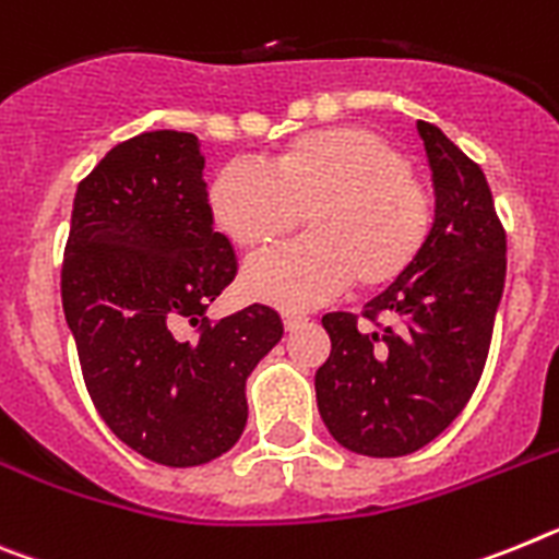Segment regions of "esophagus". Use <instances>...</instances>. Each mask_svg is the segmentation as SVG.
Returning a JSON list of instances; mask_svg holds the SVG:
<instances>
[{
  "instance_id": "esophagus-1",
  "label": "esophagus",
  "mask_w": 559,
  "mask_h": 559,
  "mask_svg": "<svg viewBox=\"0 0 559 559\" xmlns=\"http://www.w3.org/2000/svg\"><path fill=\"white\" fill-rule=\"evenodd\" d=\"M304 323H307V318H304V314H295V312H286L284 314V329H286V332H295V329H300V326H304Z\"/></svg>"
}]
</instances>
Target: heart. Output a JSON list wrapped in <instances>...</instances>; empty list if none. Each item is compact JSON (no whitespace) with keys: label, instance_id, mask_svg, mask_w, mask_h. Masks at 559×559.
<instances>
[{"label":"heart","instance_id":"1","mask_svg":"<svg viewBox=\"0 0 559 559\" xmlns=\"http://www.w3.org/2000/svg\"><path fill=\"white\" fill-rule=\"evenodd\" d=\"M207 207L233 245L255 250L298 225L307 236L259 252L241 270L247 298L278 309H312L354 281L385 289L425 250L433 205L405 154L366 126H329L286 143L270 168L222 165Z\"/></svg>","mask_w":559,"mask_h":559}]
</instances>
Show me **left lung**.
<instances>
[{
  "label": "left lung",
  "mask_w": 559,
  "mask_h": 559,
  "mask_svg": "<svg viewBox=\"0 0 559 559\" xmlns=\"http://www.w3.org/2000/svg\"><path fill=\"white\" fill-rule=\"evenodd\" d=\"M416 129L436 197L425 250L366 304L368 320L391 326L360 332L354 314L323 318L332 354L314 373L329 433L371 459L416 453L461 414L481 380L507 281V233L487 177L433 123Z\"/></svg>",
  "instance_id": "1"
}]
</instances>
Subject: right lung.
<instances>
[{
  "mask_svg": "<svg viewBox=\"0 0 559 559\" xmlns=\"http://www.w3.org/2000/svg\"><path fill=\"white\" fill-rule=\"evenodd\" d=\"M197 134L143 132L78 186L61 273L86 391L123 444L165 467L219 459L247 425V377L284 334L261 304L205 323L236 275L213 230ZM188 319L193 341L178 337Z\"/></svg>",
  "mask_w": 559,
  "mask_h": 559,
  "instance_id": "obj_1",
  "label": "right lung"
}]
</instances>
